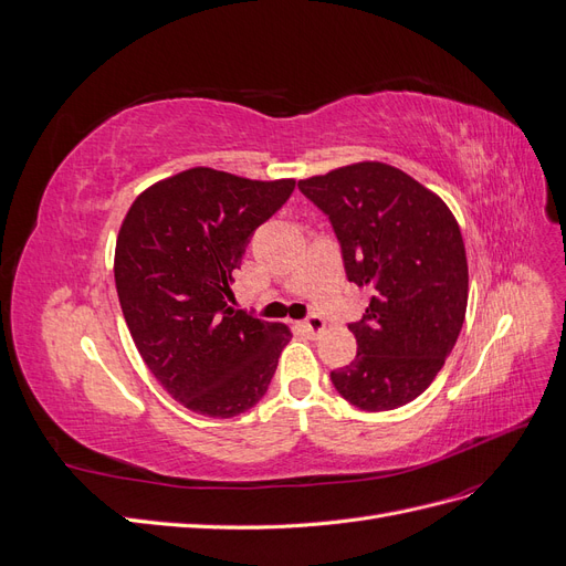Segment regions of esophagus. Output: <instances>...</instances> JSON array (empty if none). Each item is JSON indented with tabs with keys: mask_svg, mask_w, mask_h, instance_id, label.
Segmentation results:
<instances>
[{
	"mask_svg": "<svg viewBox=\"0 0 566 566\" xmlns=\"http://www.w3.org/2000/svg\"><path fill=\"white\" fill-rule=\"evenodd\" d=\"M300 328H302L306 335L316 337L318 333H323V328H325V321H323V316L312 314V316H306V318L300 323Z\"/></svg>",
	"mask_w": 566,
	"mask_h": 566,
	"instance_id": "esophagus-1",
	"label": "esophagus"
}]
</instances>
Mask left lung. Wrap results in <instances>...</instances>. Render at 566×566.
Instances as JSON below:
<instances>
[{
  "instance_id": "1",
  "label": "left lung",
  "mask_w": 566,
  "mask_h": 566,
  "mask_svg": "<svg viewBox=\"0 0 566 566\" xmlns=\"http://www.w3.org/2000/svg\"><path fill=\"white\" fill-rule=\"evenodd\" d=\"M328 217L347 279L373 290L349 323L356 356L331 373L361 410L418 399L455 347L468 310V256L439 196L385 163H356L297 184Z\"/></svg>"
}]
</instances>
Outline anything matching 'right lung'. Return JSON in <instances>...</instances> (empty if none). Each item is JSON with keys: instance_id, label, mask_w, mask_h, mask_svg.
I'll use <instances>...</instances> for the list:
<instances>
[{"instance_id": "obj_1", "label": "right lung", "mask_w": 566, "mask_h": 566, "mask_svg": "<svg viewBox=\"0 0 566 566\" xmlns=\"http://www.w3.org/2000/svg\"><path fill=\"white\" fill-rule=\"evenodd\" d=\"M295 179L193 167L134 200L115 245V287L136 349L193 413L233 418L260 401L290 342L283 323L231 310L233 271Z\"/></svg>"}]
</instances>
